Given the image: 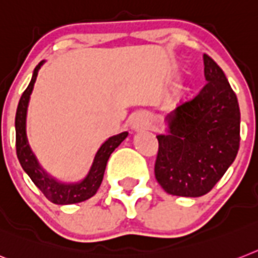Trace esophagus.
<instances>
[{
  "mask_svg": "<svg viewBox=\"0 0 258 258\" xmlns=\"http://www.w3.org/2000/svg\"><path fill=\"white\" fill-rule=\"evenodd\" d=\"M131 126L134 131H141L148 129L150 126V116L146 112H138L133 116L131 121Z\"/></svg>",
  "mask_w": 258,
  "mask_h": 258,
  "instance_id": "34e87169",
  "label": "esophagus"
}]
</instances>
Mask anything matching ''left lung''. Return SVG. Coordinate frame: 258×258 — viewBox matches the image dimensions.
<instances>
[{
  "label": "left lung",
  "instance_id": "8db88e82",
  "mask_svg": "<svg viewBox=\"0 0 258 258\" xmlns=\"http://www.w3.org/2000/svg\"><path fill=\"white\" fill-rule=\"evenodd\" d=\"M206 86L166 117L157 136L154 174L167 194L198 198L210 192L235 161L240 146V108L224 72L203 55Z\"/></svg>",
  "mask_w": 258,
  "mask_h": 258
}]
</instances>
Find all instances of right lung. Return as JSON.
<instances>
[{
    "label": "right lung",
    "instance_id": "add662e5",
    "mask_svg": "<svg viewBox=\"0 0 258 258\" xmlns=\"http://www.w3.org/2000/svg\"><path fill=\"white\" fill-rule=\"evenodd\" d=\"M44 60H42L39 64L35 67L33 72L31 82L25 89V92L21 96V100L18 103L16 113V148L17 157L19 159V163L22 169L26 171L27 175L31 178L34 184L39 188L43 195L48 201L55 204H74L84 202L89 198H92L100 184L103 182L104 172H105L106 162L109 159L110 154L114 152V149L124 141L127 137V132H122L120 134H116L113 137H109L104 142L100 149L97 150L93 159V163L89 169L88 174L84 179L79 180L75 183H64L60 180L55 179L52 176L43 170V167L39 165L37 157L30 148L29 141H27L26 134V114L27 106H29L30 95L33 92L34 83L37 80L38 71L42 67Z\"/></svg>",
    "mask_w": 258,
    "mask_h": 258
}]
</instances>
